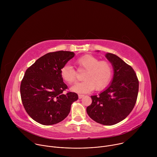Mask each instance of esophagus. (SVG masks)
Returning <instances> with one entry per match:
<instances>
[{
	"instance_id": "esophagus-1",
	"label": "esophagus",
	"mask_w": 157,
	"mask_h": 157,
	"mask_svg": "<svg viewBox=\"0 0 157 157\" xmlns=\"http://www.w3.org/2000/svg\"><path fill=\"white\" fill-rule=\"evenodd\" d=\"M84 96V95H83V94H78L79 99H81V98H82Z\"/></svg>"
}]
</instances>
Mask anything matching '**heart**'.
<instances>
[{
    "mask_svg": "<svg viewBox=\"0 0 157 157\" xmlns=\"http://www.w3.org/2000/svg\"><path fill=\"white\" fill-rule=\"evenodd\" d=\"M75 64L78 71L86 73L83 76L84 81L71 87L73 91L88 93L94 89L101 91L107 86L113 77V68L111 63L107 61H99L94 56H82L76 60ZM60 75L63 80L69 84L75 83L78 80L77 71L70 64L62 67Z\"/></svg>",
    "mask_w": 157,
    "mask_h": 157,
    "instance_id": "heart-1",
    "label": "heart"
}]
</instances>
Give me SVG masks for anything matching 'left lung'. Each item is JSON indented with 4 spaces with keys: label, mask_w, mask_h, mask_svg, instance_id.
Here are the masks:
<instances>
[{
    "label": "left lung",
    "mask_w": 157,
    "mask_h": 157,
    "mask_svg": "<svg viewBox=\"0 0 157 157\" xmlns=\"http://www.w3.org/2000/svg\"><path fill=\"white\" fill-rule=\"evenodd\" d=\"M114 68L111 84L99 95L91 96L92 103L86 111L95 122L112 125L125 119L136 105L139 79L135 71L117 55H105Z\"/></svg>",
    "instance_id": "1"
}]
</instances>
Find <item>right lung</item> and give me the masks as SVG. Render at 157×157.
Listing matches in <instances>:
<instances>
[{
    "label": "right lung",
    "mask_w": 157,
    "mask_h": 157,
    "mask_svg": "<svg viewBox=\"0 0 157 157\" xmlns=\"http://www.w3.org/2000/svg\"><path fill=\"white\" fill-rule=\"evenodd\" d=\"M75 53L67 51L50 52L38 58L26 70L20 84L22 104L27 114L39 124L49 125L64 120L72 103L78 99L68 91L60 70Z\"/></svg>",
    "instance_id": "right-lung-1"
}]
</instances>
